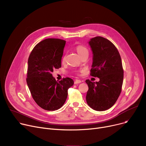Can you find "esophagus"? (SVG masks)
<instances>
[{
  "label": "esophagus",
  "mask_w": 146,
  "mask_h": 146,
  "mask_svg": "<svg viewBox=\"0 0 146 146\" xmlns=\"http://www.w3.org/2000/svg\"><path fill=\"white\" fill-rule=\"evenodd\" d=\"M81 82V81L78 80H75V81L74 82V84H80Z\"/></svg>",
  "instance_id": "obj_1"
}]
</instances>
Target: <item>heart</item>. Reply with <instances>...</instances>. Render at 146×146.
<instances>
[{
	"instance_id": "b5f03b06",
	"label": "heart",
	"mask_w": 146,
	"mask_h": 146,
	"mask_svg": "<svg viewBox=\"0 0 146 146\" xmlns=\"http://www.w3.org/2000/svg\"><path fill=\"white\" fill-rule=\"evenodd\" d=\"M76 50L77 53H78V54L80 55V56L83 55H85V54H88V49L83 46V45H78L76 47ZM65 58L63 59V60L64 61Z\"/></svg>"
}]
</instances>
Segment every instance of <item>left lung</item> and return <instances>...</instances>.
Listing matches in <instances>:
<instances>
[{
    "label": "left lung",
    "instance_id": "obj_1",
    "mask_svg": "<svg viewBox=\"0 0 146 146\" xmlns=\"http://www.w3.org/2000/svg\"><path fill=\"white\" fill-rule=\"evenodd\" d=\"M88 44L92 52L91 75L100 78L98 82L85 81L88 90V105L102 111L112 107L121 91L124 71L120 55L112 42L101 36L91 38Z\"/></svg>",
    "mask_w": 146,
    "mask_h": 146
}]
</instances>
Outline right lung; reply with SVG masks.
I'll use <instances>...</instances> for the list:
<instances>
[{"label": "right lung", "instance_id": "obj_1", "mask_svg": "<svg viewBox=\"0 0 146 146\" xmlns=\"http://www.w3.org/2000/svg\"><path fill=\"white\" fill-rule=\"evenodd\" d=\"M66 41L48 38L34 47L28 58L27 82L36 103L48 111L59 109L68 97V90L74 84L70 78L58 81L52 76L54 70L61 67Z\"/></svg>", "mask_w": 146, "mask_h": 146}]
</instances>
